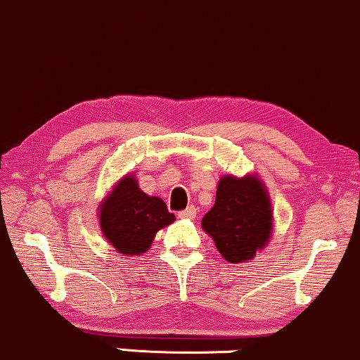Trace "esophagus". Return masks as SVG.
Segmentation results:
<instances>
[{
	"label": "esophagus",
	"instance_id": "obj_1",
	"mask_svg": "<svg viewBox=\"0 0 360 360\" xmlns=\"http://www.w3.org/2000/svg\"><path fill=\"white\" fill-rule=\"evenodd\" d=\"M179 216L181 217V219H193V217L197 216V209H195V205H188L187 209H185V211H181Z\"/></svg>",
	"mask_w": 360,
	"mask_h": 360
}]
</instances>
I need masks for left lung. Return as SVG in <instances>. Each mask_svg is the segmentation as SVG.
I'll use <instances>...</instances> for the list:
<instances>
[{
  "label": "left lung",
  "mask_w": 360,
  "mask_h": 360,
  "mask_svg": "<svg viewBox=\"0 0 360 360\" xmlns=\"http://www.w3.org/2000/svg\"><path fill=\"white\" fill-rule=\"evenodd\" d=\"M200 224L226 262L253 260L270 243L274 231V209L267 187L255 173L221 176L216 204Z\"/></svg>",
  "instance_id": "obj_1"
}]
</instances>
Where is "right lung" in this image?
Wrapping results in <instances>:
<instances>
[{
	"label": "right lung",
	"mask_w": 360,
	"mask_h": 360,
	"mask_svg": "<svg viewBox=\"0 0 360 360\" xmlns=\"http://www.w3.org/2000/svg\"><path fill=\"white\" fill-rule=\"evenodd\" d=\"M173 221L175 214L160 197L141 191L134 173L115 181L98 205L100 231L122 257L146 253L156 233Z\"/></svg>",
	"instance_id": "obj_1"
}]
</instances>
